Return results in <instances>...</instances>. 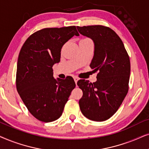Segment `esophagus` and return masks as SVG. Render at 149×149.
<instances>
[{
    "mask_svg": "<svg viewBox=\"0 0 149 149\" xmlns=\"http://www.w3.org/2000/svg\"><path fill=\"white\" fill-rule=\"evenodd\" d=\"M73 79H74L75 82H76V83L78 82V80H79V78H78V77H73Z\"/></svg>",
    "mask_w": 149,
    "mask_h": 149,
    "instance_id": "obj_1",
    "label": "esophagus"
}]
</instances>
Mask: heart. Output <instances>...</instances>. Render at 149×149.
<instances>
[{"label":"heart","mask_w":149,"mask_h":149,"mask_svg":"<svg viewBox=\"0 0 149 149\" xmlns=\"http://www.w3.org/2000/svg\"><path fill=\"white\" fill-rule=\"evenodd\" d=\"M91 39H89L88 38H84V39H82V41H90Z\"/></svg>","instance_id":"heart-1"}]
</instances>
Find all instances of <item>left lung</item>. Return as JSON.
I'll return each instance as SVG.
<instances>
[{
    "mask_svg": "<svg viewBox=\"0 0 149 149\" xmlns=\"http://www.w3.org/2000/svg\"><path fill=\"white\" fill-rule=\"evenodd\" d=\"M81 35L94 42V56L90 67L97 81L78 82L83 92L79 101L81 112L94 121H104L115 114L127 94L130 76V57L118 35L101 25L77 26Z\"/></svg>",
    "mask_w": 149,
    "mask_h": 149,
    "instance_id": "obj_1",
    "label": "left lung"
}]
</instances>
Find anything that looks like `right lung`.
<instances>
[{
  "label": "right lung",
  "mask_w": 149,
  "mask_h": 149,
  "mask_svg": "<svg viewBox=\"0 0 149 149\" xmlns=\"http://www.w3.org/2000/svg\"><path fill=\"white\" fill-rule=\"evenodd\" d=\"M74 35L75 26L47 28L28 38L19 52L16 88L24 104L37 119L49 123L60 118L71 92L76 87L72 78L53 77V65L60 62L61 48Z\"/></svg>",
  "instance_id": "obj_1"
}]
</instances>
